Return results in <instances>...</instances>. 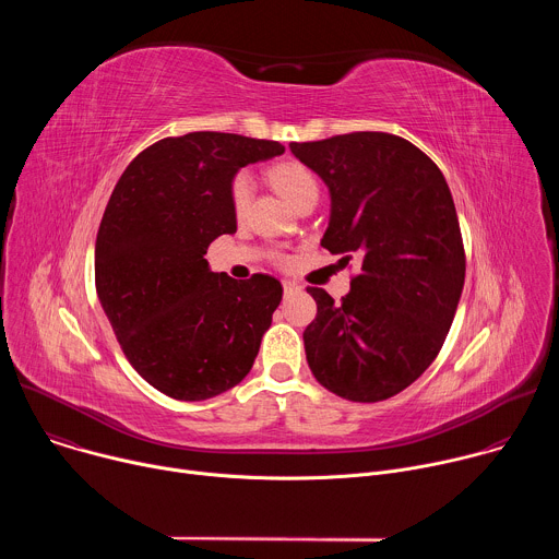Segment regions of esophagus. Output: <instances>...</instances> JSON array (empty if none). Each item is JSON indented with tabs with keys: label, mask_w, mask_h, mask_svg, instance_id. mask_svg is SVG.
Wrapping results in <instances>:
<instances>
[{
	"label": "esophagus",
	"mask_w": 559,
	"mask_h": 559,
	"mask_svg": "<svg viewBox=\"0 0 559 559\" xmlns=\"http://www.w3.org/2000/svg\"><path fill=\"white\" fill-rule=\"evenodd\" d=\"M283 292L285 294H292V292H298V285L294 281H283Z\"/></svg>",
	"instance_id": "1"
}]
</instances>
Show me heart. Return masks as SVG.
I'll use <instances>...</instances> for the list:
<instances>
[{
	"instance_id": "obj_1",
	"label": "heart",
	"mask_w": 559,
	"mask_h": 559,
	"mask_svg": "<svg viewBox=\"0 0 559 559\" xmlns=\"http://www.w3.org/2000/svg\"><path fill=\"white\" fill-rule=\"evenodd\" d=\"M274 186L281 190V194L294 205L298 207L300 203L309 201V199H318V181H316V175L298 164V162H287V164H278L276 168H272L270 173ZM254 177L250 173H238L231 181V207L234 212L241 216L246 214V210L250 207L252 203V197H254Z\"/></svg>"
}]
</instances>
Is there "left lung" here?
<instances>
[{"instance_id":"left-lung-1","label":"left lung","mask_w":559,"mask_h":559,"mask_svg":"<svg viewBox=\"0 0 559 559\" xmlns=\"http://www.w3.org/2000/svg\"><path fill=\"white\" fill-rule=\"evenodd\" d=\"M330 190L321 246L360 261L341 305L318 287L302 332L311 373L354 403L401 393L436 360L464 285V248L451 190L403 136L352 132L289 143Z\"/></svg>"}]
</instances>
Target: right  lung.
Listing matches in <instances>:
<instances>
[{
	"label": "right lung",
	"mask_w": 559,
	"mask_h": 559,
	"mask_svg": "<svg viewBox=\"0 0 559 559\" xmlns=\"http://www.w3.org/2000/svg\"><path fill=\"white\" fill-rule=\"evenodd\" d=\"M283 152L278 141L225 132L168 136L112 190L95 243L99 302L136 373L175 401H207L241 382L272 325L281 283L234 281L203 254L236 231L238 170Z\"/></svg>",
	"instance_id": "obj_1"
}]
</instances>
